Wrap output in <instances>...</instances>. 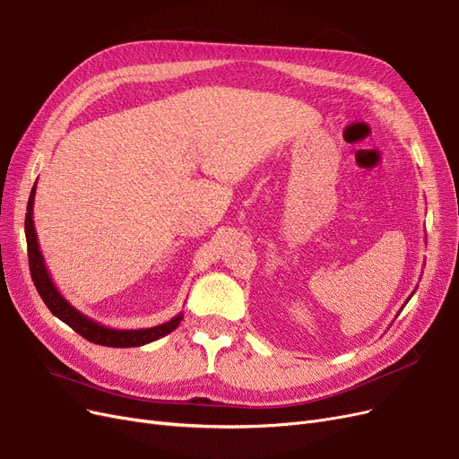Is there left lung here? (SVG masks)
Masks as SVG:
<instances>
[{"mask_svg": "<svg viewBox=\"0 0 459 459\" xmlns=\"http://www.w3.org/2000/svg\"><path fill=\"white\" fill-rule=\"evenodd\" d=\"M412 294H414V292H412ZM412 294H410V298H412ZM410 298H408V299H410ZM408 299H406V302H408Z\"/></svg>", "mask_w": 459, "mask_h": 459, "instance_id": "obj_1", "label": "left lung"}]
</instances>
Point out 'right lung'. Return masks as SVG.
<instances>
[{"mask_svg":"<svg viewBox=\"0 0 459 459\" xmlns=\"http://www.w3.org/2000/svg\"><path fill=\"white\" fill-rule=\"evenodd\" d=\"M34 197H36V184L31 187L30 199H28V207H26V220H24V231H26V243H28V262H30V273L31 279H34L36 289L45 302V306L51 309L55 317H58L62 323H66L70 328H74L77 334H82L85 340L99 343V345H108V347H138V345H146L150 342L160 340L167 336L169 332L175 330L180 321L184 319V315L178 313L177 317H172L170 321L150 326V328H109L104 326L97 321H92L87 315H83L79 309H75L68 299L58 292L55 287V282L49 275V270H47L43 255L39 250L38 243V233L34 228Z\"/></svg>","mask_w":459,"mask_h":459,"instance_id":"obj_1","label":"right lung"}]
</instances>
